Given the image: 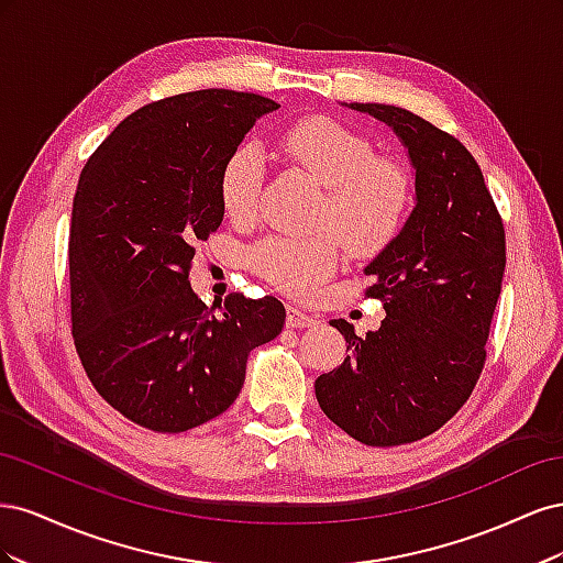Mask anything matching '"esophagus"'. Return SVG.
Instances as JSON below:
<instances>
[{
    "label": "esophagus",
    "instance_id": "esophagus-1",
    "mask_svg": "<svg viewBox=\"0 0 563 563\" xmlns=\"http://www.w3.org/2000/svg\"><path fill=\"white\" fill-rule=\"evenodd\" d=\"M314 323L317 321L312 317L300 312L298 308H288L286 310V327H291V329H310V327H314Z\"/></svg>",
    "mask_w": 563,
    "mask_h": 563
}]
</instances>
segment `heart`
Returning <instances> with one entry per match:
<instances>
[{"instance_id":"1","label":"heart","mask_w":563,"mask_h":563,"mask_svg":"<svg viewBox=\"0 0 563 563\" xmlns=\"http://www.w3.org/2000/svg\"><path fill=\"white\" fill-rule=\"evenodd\" d=\"M279 147L327 190L317 220L319 230L338 233L354 253L378 251L399 232L411 201V183L397 162L376 157L364 135L329 117H305L282 133ZM263 174V155L251 143L232 150L220 168V207L234 223H251L255 218ZM336 241L332 234L312 240L269 236L249 251V265L279 291L308 298L335 272L340 263Z\"/></svg>"}]
</instances>
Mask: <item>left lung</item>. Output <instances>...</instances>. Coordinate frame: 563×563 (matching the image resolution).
Segmentation results:
<instances>
[{"label":"left lung","mask_w":563,"mask_h":563,"mask_svg":"<svg viewBox=\"0 0 563 563\" xmlns=\"http://www.w3.org/2000/svg\"><path fill=\"white\" fill-rule=\"evenodd\" d=\"M380 119L416 168V207L366 265L387 317L366 338L333 319L350 354L321 373L314 395L340 430L366 446H401L437 432L463 406L486 362L505 275V228L467 147L395 106L350 103Z\"/></svg>","instance_id":"left-lung-1"}]
</instances>
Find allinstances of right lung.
<instances>
[{"label":"right lung","mask_w":563,"mask_h":563,"mask_svg":"<svg viewBox=\"0 0 563 563\" xmlns=\"http://www.w3.org/2000/svg\"><path fill=\"white\" fill-rule=\"evenodd\" d=\"M275 100L203 89L129 114L81 168L70 223L73 338L119 413L178 434L240 397L253 347L275 340V296L230 294L218 312L190 286L199 242L223 223L218 176Z\"/></svg>","instance_id":"add662e5"}]
</instances>
